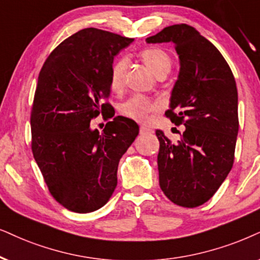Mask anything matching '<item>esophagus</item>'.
Segmentation results:
<instances>
[{
  "mask_svg": "<svg viewBox=\"0 0 260 260\" xmlns=\"http://www.w3.org/2000/svg\"><path fill=\"white\" fill-rule=\"evenodd\" d=\"M152 133H153V131L150 129V128L144 127V126L140 127V134H141V136H147V134H152Z\"/></svg>",
  "mask_w": 260,
  "mask_h": 260,
  "instance_id": "34e87169",
  "label": "esophagus"
}]
</instances>
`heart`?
<instances>
[{
  "instance_id": "obj_1",
  "label": "heart",
  "mask_w": 260,
  "mask_h": 260,
  "mask_svg": "<svg viewBox=\"0 0 260 260\" xmlns=\"http://www.w3.org/2000/svg\"><path fill=\"white\" fill-rule=\"evenodd\" d=\"M140 60L146 66L157 78L163 79L172 71V58L163 49L160 48H145L140 51ZM127 70V61L124 58H119L111 64L109 85L111 91L115 93H120L123 90L124 75ZM156 109V106L145 97L134 96L123 102L120 107V113L123 116L132 119L138 122H143L146 120L151 111Z\"/></svg>"
}]
</instances>
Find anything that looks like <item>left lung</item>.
Wrapping results in <instances>:
<instances>
[{"mask_svg": "<svg viewBox=\"0 0 260 260\" xmlns=\"http://www.w3.org/2000/svg\"><path fill=\"white\" fill-rule=\"evenodd\" d=\"M146 42H172L180 58L166 116L186 129L175 144L156 131L159 186L174 204L196 208L215 194L234 163L239 132L234 75L218 49L189 25L168 26Z\"/></svg>", "mask_w": 260, "mask_h": 260, "instance_id": "8db88e82", "label": "left lung"}]
</instances>
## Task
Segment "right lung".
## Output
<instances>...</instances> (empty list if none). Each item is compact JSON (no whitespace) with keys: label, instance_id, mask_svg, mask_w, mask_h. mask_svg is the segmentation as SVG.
<instances>
[{"label":"right lung","instance_id":"add662e5","mask_svg":"<svg viewBox=\"0 0 260 260\" xmlns=\"http://www.w3.org/2000/svg\"><path fill=\"white\" fill-rule=\"evenodd\" d=\"M133 38L93 27L60 43L39 72L31 111L32 152L56 202L87 213L106 205L117 185L120 158L139 134L133 120L114 116L110 67ZM110 114H108L107 113ZM113 117L104 132L89 122Z\"/></svg>","mask_w":260,"mask_h":260}]
</instances>
